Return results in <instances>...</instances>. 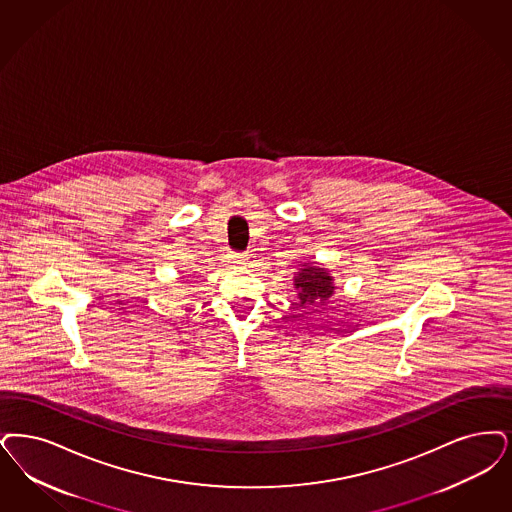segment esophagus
Returning a JSON list of instances; mask_svg holds the SVG:
<instances>
[{
  "mask_svg": "<svg viewBox=\"0 0 512 512\" xmlns=\"http://www.w3.org/2000/svg\"><path fill=\"white\" fill-rule=\"evenodd\" d=\"M246 255H240V253H232L230 255V263L232 265H246Z\"/></svg>",
  "mask_w": 512,
  "mask_h": 512,
  "instance_id": "34e87169",
  "label": "esophagus"
}]
</instances>
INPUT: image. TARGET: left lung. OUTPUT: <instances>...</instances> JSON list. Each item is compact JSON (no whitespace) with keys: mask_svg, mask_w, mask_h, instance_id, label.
Instances as JSON below:
<instances>
[{"mask_svg":"<svg viewBox=\"0 0 512 512\" xmlns=\"http://www.w3.org/2000/svg\"><path fill=\"white\" fill-rule=\"evenodd\" d=\"M293 287L301 308L322 307L335 293V282L328 268L310 263H305L293 276Z\"/></svg>","mask_w":512,"mask_h":512,"instance_id":"left-lung-1","label":"left lung"}]
</instances>
